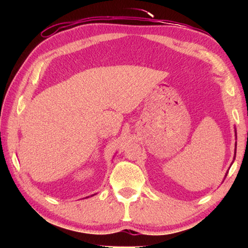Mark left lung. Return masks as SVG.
<instances>
[{
  "label": "left lung",
  "instance_id": "left-lung-1",
  "mask_svg": "<svg viewBox=\"0 0 248 248\" xmlns=\"http://www.w3.org/2000/svg\"><path fill=\"white\" fill-rule=\"evenodd\" d=\"M235 136H236V134H235ZM235 154H236V143H235ZM228 175V174H226Z\"/></svg>",
  "mask_w": 248,
  "mask_h": 248
}]
</instances>
